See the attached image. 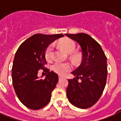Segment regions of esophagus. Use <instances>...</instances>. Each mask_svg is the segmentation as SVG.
Instances as JSON below:
<instances>
[{"label": "esophagus", "instance_id": "1", "mask_svg": "<svg viewBox=\"0 0 121 121\" xmlns=\"http://www.w3.org/2000/svg\"><path fill=\"white\" fill-rule=\"evenodd\" d=\"M62 78H63V77L61 76H59V80L62 79Z\"/></svg>", "mask_w": 121, "mask_h": 121}]
</instances>
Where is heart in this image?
I'll return each mask as SVG.
<instances>
[{"label":"heart","mask_w":121,"mask_h":121,"mask_svg":"<svg viewBox=\"0 0 121 121\" xmlns=\"http://www.w3.org/2000/svg\"><path fill=\"white\" fill-rule=\"evenodd\" d=\"M61 47L65 50L68 53H73L75 49L76 45L75 43L72 40L70 39H66L62 40L60 43ZM52 51H53V46L52 45H50L46 49L45 52V57L46 59L49 60L51 59L52 56ZM71 65L68 63H63L57 62L54 63L53 65V70L54 72L57 73L59 74L60 75H64L70 71L71 69Z\"/></svg>","instance_id":"b5f03b06"}]
</instances>
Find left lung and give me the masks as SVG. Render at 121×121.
I'll use <instances>...</instances> for the list:
<instances>
[{"mask_svg": "<svg viewBox=\"0 0 121 121\" xmlns=\"http://www.w3.org/2000/svg\"><path fill=\"white\" fill-rule=\"evenodd\" d=\"M65 35L80 45L82 53L81 64L71 73L76 78L68 79L67 98L76 107L88 108L98 102L105 86L107 57L100 45L88 35ZM79 78L81 81L79 82Z\"/></svg>", "mask_w": 121, "mask_h": 121, "instance_id": "obj_1", "label": "left lung"}]
</instances>
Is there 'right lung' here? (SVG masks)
Returning a JSON list of instances; mask_svg holds the SVG:
<instances>
[{
    "instance_id": "right-lung-1",
    "label": "right lung",
    "mask_w": 121,
    "mask_h": 121,
    "mask_svg": "<svg viewBox=\"0 0 121 121\" xmlns=\"http://www.w3.org/2000/svg\"><path fill=\"white\" fill-rule=\"evenodd\" d=\"M63 36L62 34H36L25 40L15 54L13 85L17 98L27 108L39 110L50 102L59 78L57 74L45 67L47 64L45 52L50 43ZM40 69L48 73L45 79L37 76Z\"/></svg>"
}]
</instances>
